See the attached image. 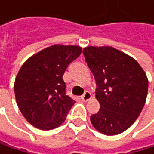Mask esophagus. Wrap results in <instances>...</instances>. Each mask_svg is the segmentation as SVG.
<instances>
[{"label":"esophagus","instance_id":"1","mask_svg":"<svg viewBox=\"0 0 154 154\" xmlns=\"http://www.w3.org/2000/svg\"><path fill=\"white\" fill-rule=\"evenodd\" d=\"M81 99L82 100H84V102H88V100L91 99V93L90 91H86L82 96H81Z\"/></svg>","mask_w":154,"mask_h":154}]
</instances>
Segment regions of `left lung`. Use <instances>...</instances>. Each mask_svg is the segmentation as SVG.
<instances>
[{
  "mask_svg": "<svg viewBox=\"0 0 154 154\" xmlns=\"http://www.w3.org/2000/svg\"><path fill=\"white\" fill-rule=\"evenodd\" d=\"M83 54L96 81L100 111L91 116L100 133L117 135L136 121L145 104L148 79L140 63L111 46H88Z\"/></svg>",
  "mask_w": 154,
  "mask_h": 154,
  "instance_id": "1",
  "label": "left lung"
}]
</instances>
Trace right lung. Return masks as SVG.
Segmentation results:
<instances>
[{
	"label": "right lung",
	"instance_id": "obj_1",
	"mask_svg": "<svg viewBox=\"0 0 154 154\" xmlns=\"http://www.w3.org/2000/svg\"><path fill=\"white\" fill-rule=\"evenodd\" d=\"M82 48L54 44L29 57L14 80L16 103L26 120L41 130L54 129L64 122L75 103L66 94L63 73Z\"/></svg>",
	"mask_w": 154,
	"mask_h": 154
}]
</instances>
